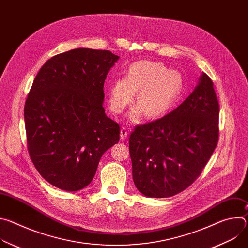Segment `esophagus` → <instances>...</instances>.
Here are the masks:
<instances>
[{
  "mask_svg": "<svg viewBox=\"0 0 248 248\" xmlns=\"http://www.w3.org/2000/svg\"><path fill=\"white\" fill-rule=\"evenodd\" d=\"M121 138L122 139H125L126 137H127V134H128V131H127V129H126V127H122V129H121Z\"/></svg>",
  "mask_w": 248,
  "mask_h": 248,
  "instance_id": "obj_1",
  "label": "esophagus"
}]
</instances>
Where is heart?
Segmentation results:
<instances>
[{
    "mask_svg": "<svg viewBox=\"0 0 248 248\" xmlns=\"http://www.w3.org/2000/svg\"><path fill=\"white\" fill-rule=\"evenodd\" d=\"M184 80L180 73L167 70L160 62L140 61L132 63L125 78L117 79L109 91L110 109L122 114L137 92V106L129 113L131 122H138L145 112L147 118L166 114L180 99Z\"/></svg>",
    "mask_w": 248,
    "mask_h": 248,
    "instance_id": "1",
    "label": "heart"
}]
</instances>
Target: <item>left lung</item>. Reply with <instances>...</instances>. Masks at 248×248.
<instances>
[{"label":"left lung","instance_id":"obj_1","mask_svg":"<svg viewBox=\"0 0 248 248\" xmlns=\"http://www.w3.org/2000/svg\"><path fill=\"white\" fill-rule=\"evenodd\" d=\"M219 102L202 74L192 93L172 112L135 126L129 136L132 178L145 196H173L193 184L219 139Z\"/></svg>","mask_w":248,"mask_h":248}]
</instances>
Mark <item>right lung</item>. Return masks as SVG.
Here are the masks:
<instances>
[{
  "instance_id": "right-lung-1",
  "label": "right lung",
  "mask_w": 248,
  "mask_h": 248,
  "mask_svg": "<svg viewBox=\"0 0 248 248\" xmlns=\"http://www.w3.org/2000/svg\"><path fill=\"white\" fill-rule=\"evenodd\" d=\"M119 56L78 48L52 57L35 78L24 106L27 147L43 178L65 191L87 186L102 155L120 140L105 114L104 82Z\"/></svg>"
}]
</instances>
